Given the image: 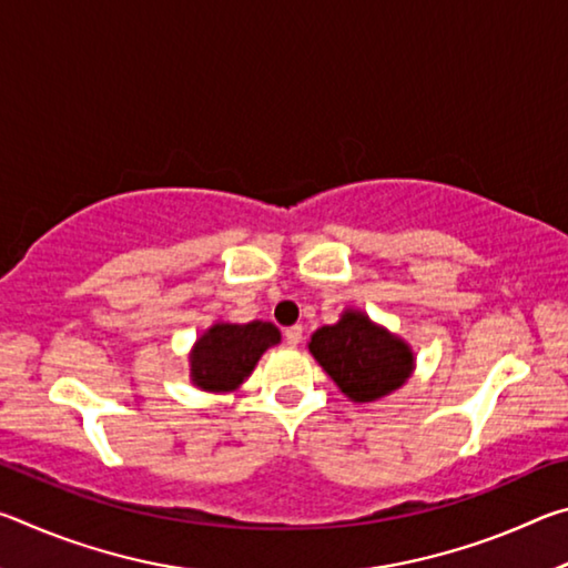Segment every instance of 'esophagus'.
Segmentation results:
<instances>
[{
    "label": "esophagus",
    "instance_id": "esophagus-1",
    "mask_svg": "<svg viewBox=\"0 0 568 568\" xmlns=\"http://www.w3.org/2000/svg\"><path fill=\"white\" fill-rule=\"evenodd\" d=\"M301 341H303V325H291V328L285 331V343L297 345Z\"/></svg>",
    "mask_w": 568,
    "mask_h": 568
}]
</instances>
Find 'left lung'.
Listing matches in <instances>:
<instances>
[{
  "label": "left lung",
  "instance_id": "8db88e82",
  "mask_svg": "<svg viewBox=\"0 0 568 568\" xmlns=\"http://www.w3.org/2000/svg\"><path fill=\"white\" fill-rule=\"evenodd\" d=\"M307 351L353 403H376L403 388L416 371L410 343L358 307H345L338 323L311 335Z\"/></svg>",
  "mask_w": 568,
  "mask_h": 568
}]
</instances>
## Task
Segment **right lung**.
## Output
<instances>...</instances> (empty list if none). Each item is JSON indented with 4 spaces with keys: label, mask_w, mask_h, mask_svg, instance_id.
I'll return each mask as SVG.
<instances>
[{
    "label": "right lung",
    "mask_w": 568,
    "mask_h": 568,
    "mask_svg": "<svg viewBox=\"0 0 568 568\" xmlns=\"http://www.w3.org/2000/svg\"><path fill=\"white\" fill-rule=\"evenodd\" d=\"M281 343V331L267 321H215L192 343L190 383L207 393H233L250 378L257 361Z\"/></svg>",
    "instance_id": "1"
}]
</instances>
